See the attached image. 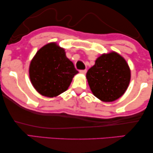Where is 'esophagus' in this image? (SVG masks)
Wrapping results in <instances>:
<instances>
[{
  "mask_svg": "<svg viewBox=\"0 0 153 153\" xmlns=\"http://www.w3.org/2000/svg\"><path fill=\"white\" fill-rule=\"evenodd\" d=\"M87 72L86 70H80V72L81 73V74H85Z\"/></svg>",
  "mask_w": 153,
  "mask_h": 153,
  "instance_id": "esophagus-1",
  "label": "esophagus"
}]
</instances>
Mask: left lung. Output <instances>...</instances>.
<instances>
[{
  "label": "left lung",
  "instance_id": "8db88e82",
  "mask_svg": "<svg viewBox=\"0 0 153 153\" xmlns=\"http://www.w3.org/2000/svg\"><path fill=\"white\" fill-rule=\"evenodd\" d=\"M130 70L126 60L116 52L102 54L87 72L88 83L93 95L103 102L120 97L130 81Z\"/></svg>",
  "mask_w": 153,
  "mask_h": 153
}]
</instances>
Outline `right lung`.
Wrapping results in <instances>:
<instances>
[{
	"instance_id": "1",
	"label": "right lung",
	"mask_w": 153,
	"mask_h": 153,
	"mask_svg": "<svg viewBox=\"0 0 153 153\" xmlns=\"http://www.w3.org/2000/svg\"><path fill=\"white\" fill-rule=\"evenodd\" d=\"M77 73L64 49L55 42L42 47L31 60L29 68L33 87L42 95L49 97H56L66 91Z\"/></svg>"
}]
</instances>
